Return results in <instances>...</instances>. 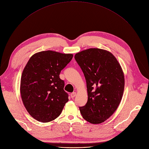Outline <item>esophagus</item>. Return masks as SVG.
I'll use <instances>...</instances> for the list:
<instances>
[{
	"label": "esophagus",
	"mask_w": 149,
	"mask_h": 149,
	"mask_svg": "<svg viewBox=\"0 0 149 149\" xmlns=\"http://www.w3.org/2000/svg\"><path fill=\"white\" fill-rule=\"evenodd\" d=\"M75 96H76V93L75 92H73V93H71V98H74Z\"/></svg>",
	"instance_id": "1"
}]
</instances>
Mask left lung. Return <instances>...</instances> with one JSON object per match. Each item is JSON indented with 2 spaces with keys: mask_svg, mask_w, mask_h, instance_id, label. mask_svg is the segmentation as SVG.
<instances>
[{
  "mask_svg": "<svg viewBox=\"0 0 149 149\" xmlns=\"http://www.w3.org/2000/svg\"><path fill=\"white\" fill-rule=\"evenodd\" d=\"M75 59L87 83L88 100L79 107L83 118L100 124L116 110L123 97L124 75L120 65L109 52L91 48L80 52Z\"/></svg>",
  "mask_w": 149,
  "mask_h": 149,
  "instance_id": "left-lung-1",
  "label": "left lung"
}]
</instances>
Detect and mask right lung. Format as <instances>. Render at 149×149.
Returning <instances> with one entry per match:
<instances>
[{"label":"right lung","instance_id":"1","mask_svg":"<svg viewBox=\"0 0 149 149\" xmlns=\"http://www.w3.org/2000/svg\"><path fill=\"white\" fill-rule=\"evenodd\" d=\"M72 57V54L47 50L34 54L26 63L20 92L26 111L36 120L47 123L56 119L68 101L59 74Z\"/></svg>","mask_w":149,"mask_h":149}]
</instances>
